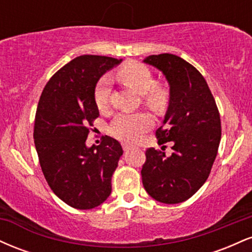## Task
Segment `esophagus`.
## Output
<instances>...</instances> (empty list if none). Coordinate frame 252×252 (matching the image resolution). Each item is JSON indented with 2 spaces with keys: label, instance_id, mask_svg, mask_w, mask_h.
Masks as SVG:
<instances>
[{
  "label": "esophagus",
  "instance_id": "1",
  "mask_svg": "<svg viewBox=\"0 0 252 252\" xmlns=\"http://www.w3.org/2000/svg\"><path fill=\"white\" fill-rule=\"evenodd\" d=\"M131 148H132V146H130V144H123L124 152H128V150H130Z\"/></svg>",
  "mask_w": 252,
  "mask_h": 252
}]
</instances>
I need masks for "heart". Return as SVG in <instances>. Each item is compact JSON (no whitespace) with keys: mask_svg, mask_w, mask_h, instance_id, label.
Here are the masks:
<instances>
[{"mask_svg":"<svg viewBox=\"0 0 252 252\" xmlns=\"http://www.w3.org/2000/svg\"><path fill=\"white\" fill-rule=\"evenodd\" d=\"M120 82L130 86L142 94V102L153 110H161L169 99V91L163 84L156 83L155 76L148 66L137 62H129L116 72ZM110 79L102 77L96 84L94 99L99 111H106L110 104ZM153 120L146 112L122 114L114 120L109 131L117 140L126 143L137 142L146 131L152 128Z\"/></svg>","mask_w":252,"mask_h":252,"instance_id":"b5f03b06","label":"heart"}]
</instances>
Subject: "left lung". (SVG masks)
<instances>
[{
  "mask_svg": "<svg viewBox=\"0 0 252 252\" xmlns=\"http://www.w3.org/2000/svg\"><path fill=\"white\" fill-rule=\"evenodd\" d=\"M144 63L163 72L170 86L169 106L156 130L161 150H146L141 175L155 200L179 204L196 193L209 178L221 137L220 115L206 80L193 65L174 54L149 56ZM172 143V155L163 150Z\"/></svg>",
  "mask_w": 252,
  "mask_h": 252,
  "instance_id": "obj_1",
  "label": "left lung"
}]
</instances>
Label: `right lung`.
<instances>
[{"instance_id": "1", "label": "right lung", "mask_w": 252, "mask_h": 252, "mask_svg": "<svg viewBox=\"0 0 252 252\" xmlns=\"http://www.w3.org/2000/svg\"><path fill=\"white\" fill-rule=\"evenodd\" d=\"M121 62L89 54L74 58L51 77L37 104L33 136L40 166L54 194L73 209H94L111 193L122 147L109 136L91 148L85 142L99 116L96 84Z\"/></svg>"}]
</instances>
